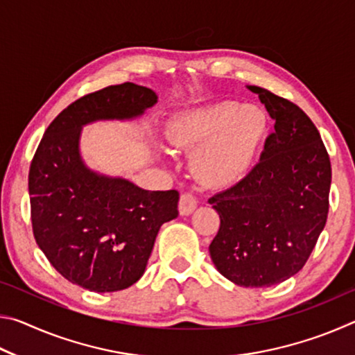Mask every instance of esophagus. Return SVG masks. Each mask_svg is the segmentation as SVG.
<instances>
[{"instance_id": "obj_1", "label": "esophagus", "mask_w": 355, "mask_h": 355, "mask_svg": "<svg viewBox=\"0 0 355 355\" xmlns=\"http://www.w3.org/2000/svg\"><path fill=\"white\" fill-rule=\"evenodd\" d=\"M196 208H197L196 196L191 194V192H184V194H182V197H180V202H178L180 214L189 216Z\"/></svg>"}]
</instances>
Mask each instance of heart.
<instances>
[{"label":"heart","instance_id":"obj_1","mask_svg":"<svg viewBox=\"0 0 355 355\" xmlns=\"http://www.w3.org/2000/svg\"><path fill=\"white\" fill-rule=\"evenodd\" d=\"M264 128L266 117L258 107L220 101L178 114L164 136L172 147L192 150L191 171L202 184L225 188L248 173Z\"/></svg>","mask_w":355,"mask_h":355}]
</instances>
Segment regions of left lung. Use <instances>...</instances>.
Returning a JSON list of instances; mask_svg holds the SVG:
<instances>
[{
	"label": "left lung",
	"mask_w": 355,
	"mask_h": 355,
	"mask_svg": "<svg viewBox=\"0 0 355 355\" xmlns=\"http://www.w3.org/2000/svg\"><path fill=\"white\" fill-rule=\"evenodd\" d=\"M274 120L260 163L241 182L213 196L220 227L209 255L235 285L271 286L297 274L329 213L332 171L313 122L299 106L248 86Z\"/></svg>",
	"instance_id": "obj_1"
}]
</instances>
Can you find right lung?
<instances>
[{"instance_id":"add662e5","label":"right lung","mask_w":355,"mask_h":355,"mask_svg":"<svg viewBox=\"0 0 355 355\" xmlns=\"http://www.w3.org/2000/svg\"><path fill=\"white\" fill-rule=\"evenodd\" d=\"M152 89L123 83L84 95L46 128L29 169L35 243L53 268L95 293L120 291L146 271L156 235L178 216V191H147L84 163V125L141 117Z\"/></svg>"}]
</instances>
